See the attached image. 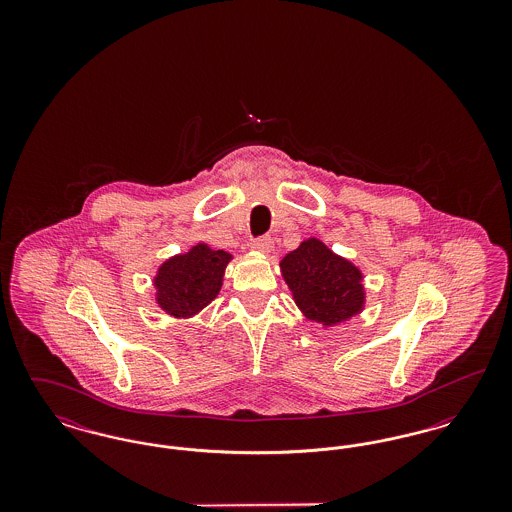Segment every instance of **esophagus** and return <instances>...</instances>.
Returning <instances> with one entry per match:
<instances>
[{
	"label": "esophagus",
	"mask_w": 512,
	"mask_h": 512,
	"mask_svg": "<svg viewBox=\"0 0 512 512\" xmlns=\"http://www.w3.org/2000/svg\"><path fill=\"white\" fill-rule=\"evenodd\" d=\"M251 247H253L255 251H259V253H270L272 247H274V242H272L270 236H261V238H255V240L251 242Z\"/></svg>",
	"instance_id": "esophagus-1"
}]
</instances>
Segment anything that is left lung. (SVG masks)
<instances>
[{"label": "left lung", "mask_w": 512, "mask_h": 512, "mask_svg": "<svg viewBox=\"0 0 512 512\" xmlns=\"http://www.w3.org/2000/svg\"><path fill=\"white\" fill-rule=\"evenodd\" d=\"M280 267L305 317L332 326L363 309L365 292L359 268L315 238L288 253Z\"/></svg>", "instance_id": "1"}]
</instances>
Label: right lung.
<instances>
[{
  "label": "right lung",
  "instance_id": "right-lung-1",
  "mask_svg": "<svg viewBox=\"0 0 512 512\" xmlns=\"http://www.w3.org/2000/svg\"><path fill=\"white\" fill-rule=\"evenodd\" d=\"M232 259L226 251L195 245L186 255L169 259L155 276L157 303L174 317H192L220 292L222 274Z\"/></svg>",
  "mask_w": 512,
  "mask_h": 512
}]
</instances>
